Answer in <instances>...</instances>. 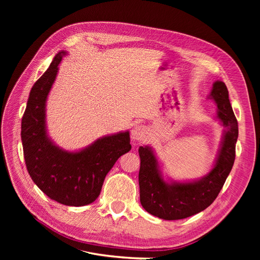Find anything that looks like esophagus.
Wrapping results in <instances>:
<instances>
[{
    "label": "esophagus",
    "mask_w": 260,
    "mask_h": 260,
    "mask_svg": "<svg viewBox=\"0 0 260 260\" xmlns=\"http://www.w3.org/2000/svg\"><path fill=\"white\" fill-rule=\"evenodd\" d=\"M148 133L147 128L143 124H138L133 128L132 132H131V138L132 140L135 141H143Z\"/></svg>",
    "instance_id": "obj_1"
}]
</instances>
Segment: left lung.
Here are the masks:
<instances>
[{"label": "left lung", "mask_w": 260, "mask_h": 260, "mask_svg": "<svg viewBox=\"0 0 260 260\" xmlns=\"http://www.w3.org/2000/svg\"><path fill=\"white\" fill-rule=\"evenodd\" d=\"M208 99L217 104L216 118L224 130L214 167L207 175L185 182L166 181L153 148L147 145L139 148L140 202L153 216L164 220H179L199 214L216 200L230 174L235 159L239 127L224 82H214Z\"/></svg>", "instance_id": "left-lung-1"}]
</instances>
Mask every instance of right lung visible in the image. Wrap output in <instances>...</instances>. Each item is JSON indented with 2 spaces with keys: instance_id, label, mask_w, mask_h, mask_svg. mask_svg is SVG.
Segmentation results:
<instances>
[{
  "instance_id": "obj_1",
  "label": "right lung",
  "mask_w": 260,
  "mask_h": 260,
  "mask_svg": "<svg viewBox=\"0 0 260 260\" xmlns=\"http://www.w3.org/2000/svg\"><path fill=\"white\" fill-rule=\"evenodd\" d=\"M66 51L58 52L49 69L30 91L21 120V141L27 170L34 182L53 201L84 206L95 201L106 175L131 149L129 131L105 136L80 151L55 144L46 130V100Z\"/></svg>"
}]
</instances>
